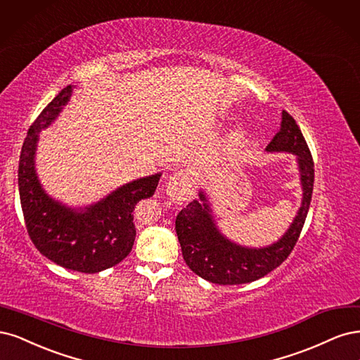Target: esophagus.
Returning <instances> with one entry per match:
<instances>
[{
  "label": "esophagus",
  "mask_w": 360,
  "mask_h": 360,
  "mask_svg": "<svg viewBox=\"0 0 360 360\" xmlns=\"http://www.w3.org/2000/svg\"><path fill=\"white\" fill-rule=\"evenodd\" d=\"M194 190V176L188 170H179L173 175L169 182L166 191L172 200L182 202L187 200Z\"/></svg>",
  "instance_id": "esophagus-1"
}]
</instances>
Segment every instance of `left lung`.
Returning a JSON list of instances; mask_svg holds the SVG:
<instances>
[{
  "label": "left lung",
  "mask_w": 360,
  "mask_h": 360,
  "mask_svg": "<svg viewBox=\"0 0 360 360\" xmlns=\"http://www.w3.org/2000/svg\"><path fill=\"white\" fill-rule=\"evenodd\" d=\"M268 150H287L297 155L304 188L302 206L281 240L268 248L250 250L235 245L218 233L207 203L197 200L188 203L176 215L175 229L185 263L203 280L221 285L256 281L278 268L293 251L305 224L314 188V160L302 131L285 110L281 129L268 145ZM200 200H206L202 193Z\"/></svg>",
  "instance_id": "left-lung-1"
}]
</instances>
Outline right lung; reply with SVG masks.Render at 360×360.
Masks as SVG:
<instances>
[{
    "label": "right lung",
    "instance_id": "add662e5",
    "mask_svg": "<svg viewBox=\"0 0 360 360\" xmlns=\"http://www.w3.org/2000/svg\"><path fill=\"white\" fill-rule=\"evenodd\" d=\"M70 92L72 85L65 86L30 127L19 157V197L28 236L43 256L65 269L96 274L130 254L136 203L154 195L161 175L127 184L85 212H75L46 195L34 170L37 133L55 120Z\"/></svg>",
    "mask_w": 360,
    "mask_h": 360
}]
</instances>
